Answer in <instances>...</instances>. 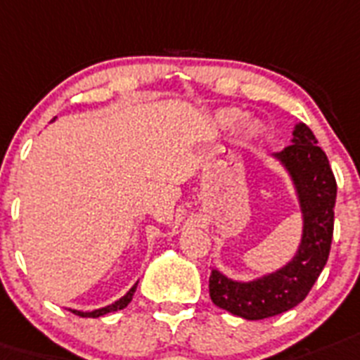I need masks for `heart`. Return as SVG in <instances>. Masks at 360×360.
<instances>
[{
    "label": "heart",
    "instance_id": "heart-1",
    "mask_svg": "<svg viewBox=\"0 0 360 360\" xmlns=\"http://www.w3.org/2000/svg\"><path fill=\"white\" fill-rule=\"evenodd\" d=\"M219 120H221V124H225V126H232V124H236L238 120H240V113H238L236 110H225L219 113Z\"/></svg>",
    "mask_w": 360,
    "mask_h": 360
}]
</instances>
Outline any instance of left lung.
<instances>
[{"label": "left lung", "instance_id": "1", "mask_svg": "<svg viewBox=\"0 0 360 360\" xmlns=\"http://www.w3.org/2000/svg\"><path fill=\"white\" fill-rule=\"evenodd\" d=\"M276 157L297 185L304 214V236L297 256L256 282H232L219 271H212L208 280L214 304L247 320L269 319L298 306L322 273L333 240L337 181L313 131L298 124L292 144Z\"/></svg>", "mask_w": 360, "mask_h": 360}]
</instances>
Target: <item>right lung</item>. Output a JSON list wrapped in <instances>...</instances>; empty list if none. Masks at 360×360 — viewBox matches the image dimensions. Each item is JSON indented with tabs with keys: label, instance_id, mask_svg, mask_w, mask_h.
<instances>
[{
	"label": "right lung",
	"instance_id": "add662e5",
	"mask_svg": "<svg viewBox=\"0 0 360 360\" xmlns=\"http://www.w3.org/2000/svg\"><path fill=\"white\" fill-rule=\"evenodd\" d=\"M135 288H137V285H134V288L129 289V291L126 292V295H124V297L120 298V300H117V302H115V304H111V306H108V307H102V309L91 311V313H82V311H75V309H71V311H72V313H75V315L89 316V319H96V316H102V315H105V313H113V311L124 309V307L128 306L129 302H131V297H134Z\"/></svg>",
	"mask_w": 360,
	"mask_h": 360
}]
</instances>
